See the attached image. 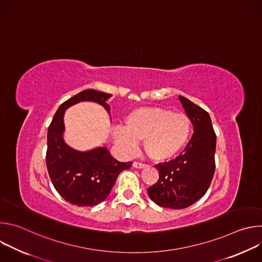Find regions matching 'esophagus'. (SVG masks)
<instances>
[{"mask_svg": "<svg viewBox=\"0 0 262 262\" xmlns=\"http://www.w3.org/2000/svg\"><path fill=\"white\" fill-rule=\"evenodd\" d=\"M133 166H134L135 168H137V169H142V168H144V167H145V164H143V163H139V162H135V163L133 164Z\"/></svg>", "mask_w": 262, "mask_h": 262, "instance_id": "esophagus-1", "label": "esophagus"}]
</instances>
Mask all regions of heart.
Masks as SVG:
<instances>
[{
  "label": "heart",
  "mask_w": 262,
  "mask_h": 262,
  "mask_svg": "<svg viewBox=\"0 0 262 262\" xmlns=\"http://www.w3.org/2000/svg\"><path fill=\"white\" fill-rule=\"evenodd\" d=\"M193 124L184 113L159 106H143L126 116L123 126L113 132L115 143L125 154H134L139 141H144L148 157L165 162L176 157L189 143Z\"/></svg>",
  "instance_id": "b5f03b06"
}]
</instances>
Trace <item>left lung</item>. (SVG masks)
<instances>
[{
	"label": "left lung",
	"mask_w": 262,
	"mask_h": 262,
	"mask_svg": "<svg viewBox=\"0 0 262 262\" xmlns=\"http://www.w3.org/2000/svg\"><path fill=\"white\" fill-rule=\"evenodd\" d=\"M179 100L192 120L194 134L182 155L156 165L160 178L147 190L156 204L172 209L189 207L203 197L215 169L216 137L209 114L186 97L179 96Z\"/></svg>",
	"instance_id": "left-lung-1"
}]
</instances>
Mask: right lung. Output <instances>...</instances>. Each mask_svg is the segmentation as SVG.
Wrapping results in <instances>:
<instances>
[{
  "label": "right lung",
  "instance_id": "obj_1",
  "mask_svg": "<svg viewBox=\"0 0 262 262\" xmlns=\"http://www.w3.org/2000/svg\"><path fill=\"white\" fill-rule=\"evenodd\" d=\"M111 96L93 89L84 90L59 106L49 126L46 158L49 175L60 196L73 205L94 206L102 202L118 175L132 166V162L115 160L105 147L78 151L63 139V118L69 106L81 101H94L110 112L106 100Z\"/></svg>",
  "mask_w": 262,
  "mask_h": 262
}]
</instances>
